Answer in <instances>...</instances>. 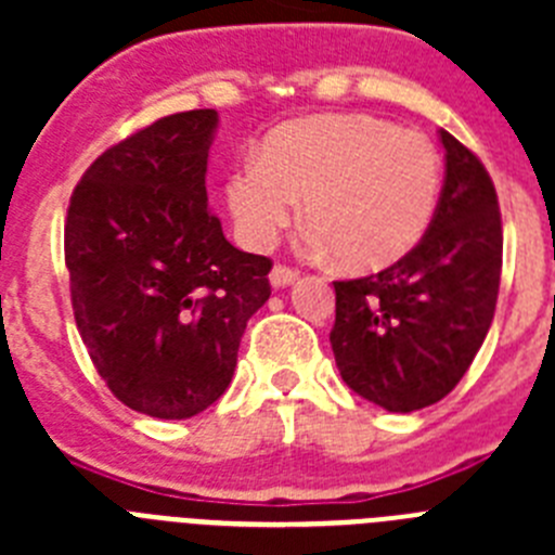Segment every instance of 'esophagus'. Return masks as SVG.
<instances>
[{
	"label": "esophagus",
	"mask_w": 555,
	"mask_h": 555,
	"mask_svg": "<svg viewBox=\"0 0 555 555\" xmlns=\"http://www.w3.org/2000/svg\"><path fill=\"white\" fill-rule=\"evenodd\" d=\"M297 274H300L297 269H288V267H283V263H278V267L269 272V283H272L274 288H286L297 281Z\"/></svg>",
	"instance_id": "obj_1"
}]
</instances>
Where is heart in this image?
Returning a JSON list of instances; mask_svg holds the SVG:
<instances>
[{"label":"heart","mask_w":555,"mask_h":555,"mask_svg":"<svg viewBox=\"0 0 555 555\" xmlns=\"http://www.w3.org/2000/svg\"><path fill=\"white\" fill-rule=\"evenodd\" d=\"M442 189L434 144L372 116H313L269 132L230 171L224 199L247 247L267 249L306 203L313 244L350 269H384L420 244Z\"/></svg>","instance_id":"obj_1"}]
</instances>
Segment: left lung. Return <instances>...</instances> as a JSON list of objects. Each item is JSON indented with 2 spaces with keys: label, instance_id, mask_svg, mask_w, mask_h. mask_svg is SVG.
Here are the masks:
<instances>
[{
  "label": "left lung",
  "instance_id": "left-lung-1",
  "mask_svg": "<svg viewBox=\"0 0 555 555\" xmlns=\"http://www.w3.org/2000/svg\"><path fill=\"white\" fill-rule=\"evenodd\" d=\"M442 144V197L420 244L384 272L333 283L338 372L356 395L395 414L455 389L498 306L503 230L492 178L448 130Z\"/></svg>",
  "mask_w": 555,
  "mask_h": 555
}]
</instances>
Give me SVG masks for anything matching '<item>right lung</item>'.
Instances as JSON below:
<instances>
[{
  "instance_id": "add662e5",
  "label": "right lung",
  "mask_w": 555,
  "mask_h": 555,
  "mask_svg": "<svg viewBox=\"0 0 555 555\" xmlns=\"http://www.w3.org/2000/svg\"><path fill=\"white\" fill-rule=\"evenodd\" d=\"M219 113L164 116L105 150L77 183L66 267L77 331L107 389L155 420H189L233 380L244 327L269 300L263 255L208 210Z\"/></svg>"
}]
</instances>
